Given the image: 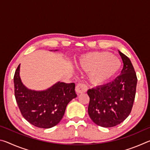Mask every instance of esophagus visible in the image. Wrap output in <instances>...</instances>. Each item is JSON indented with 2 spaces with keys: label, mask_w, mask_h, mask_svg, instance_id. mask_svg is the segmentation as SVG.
Wrapping results in <instances>:
<instances>
[{
  "label": "esophagus",
  "mask_w": 150,
  "mask_h": 150,
  "mask_svg": "<svg viewBox=\"0 0 150 150\" xmlns=\"http://www.w3.org/2000/svg\"><path fill=\"white\" fill-rule=\"evenodd\" d=\"M87 90V85L84 83H79L75 87V91L77 94H81L85 93Z\"/></svg>",
  "instance_id": "34e87169"
}]
</instances>
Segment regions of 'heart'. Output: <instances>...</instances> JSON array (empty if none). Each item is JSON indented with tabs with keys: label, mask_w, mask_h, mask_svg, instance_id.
Masks as SVG:
<instances>
[{
	"label": "heart",
	"mask_w": 150,
	"mask_h": 150,
	"mask_svg": "<svg viewBox=\"0 0 150 150\" xmlns=\"http://www.w3.org/2000/svg\"><path fill=\"white\" fill-rule=\"evenodd\" d=\"M80 67L90 73L89 79L93 85H101L115 77L122 67L121 61L108 52H92L79 60Z\"/></svg>",
	"instance_id": "obj_1"
}]
</instances>
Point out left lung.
<instances>
[{"instance_id":"obj_1","label":"left lung","mask_w":150,"mask_h":150,"mask_svg":"<svg viewBox=\"0 0 150 150\" xmlns=\"http://www.w3.org/2000/svg\"><path fill=\"white\" fill-rule=\"evenodd\" d=\"M118 52L124 63L121 75L112 83L87 91L88 115L94 123L105 128L122 122L130 114L135 99L136 73L130 59Z\"/></svg>"}]
</instances>
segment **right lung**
Here are the masks:
<instances>
[{"label": "right lung", "instance_id": "obj_1", "mask_svg": "<svg viewBox=\"0 0 150 150\" xmlns=\"http://www.w3.org/2000/svg\"><path fill=\"white\" fill-rule=\"evenodd\" d=\"M14 95L22 115L32 125L50 128L59 122L66 106L77 97L74 83L58 82L42 91L30 90L22 84L20 77V65L14 76Z\"/></svg>", "mask_w": 150, "mask_h": 150}]
</instances>
